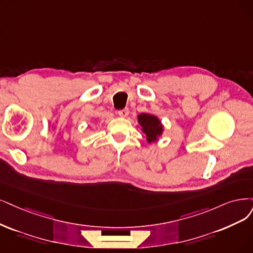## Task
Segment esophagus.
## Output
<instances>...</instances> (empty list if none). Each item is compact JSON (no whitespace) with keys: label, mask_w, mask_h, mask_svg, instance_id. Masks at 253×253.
Listing matches in <instances>:
<instances>
[{"label":"esophagus","mask_w":253,"mask_h":253,"mask_svg":"<svg viewBox=\"0 0 253 253\" xmlns=\"http://www.w3.org/2000/svg\"><path fill=\"white\" fill-rule=\"evenodd\" d=\"M118 114H119V116L122 117V118H126V117L129 115V110H128V108L121 109V110L118 111Z\"/></svg>","instance_id":"esophagus-1"}]
</instances>
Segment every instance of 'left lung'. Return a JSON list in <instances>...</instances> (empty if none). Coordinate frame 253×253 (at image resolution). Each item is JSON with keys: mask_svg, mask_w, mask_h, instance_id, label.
<instances>
[{"mask_svg": "<svg viewBox=\"0 0 253 253\" xmlns=\"http://www.w3.org/2000/svg\"><path fill=\"white\" fill-rule=\"evenodd\" d=\"M137 122L142 127V131L146 134L148 143L156 142L163 134L164 127L160 119L150 114H141L137 116Z\"/></svg>", "mask_w": 253, "mask_h": 253, "instance_id": "left-lung-1", "label": "left lung"}]
</instances>
